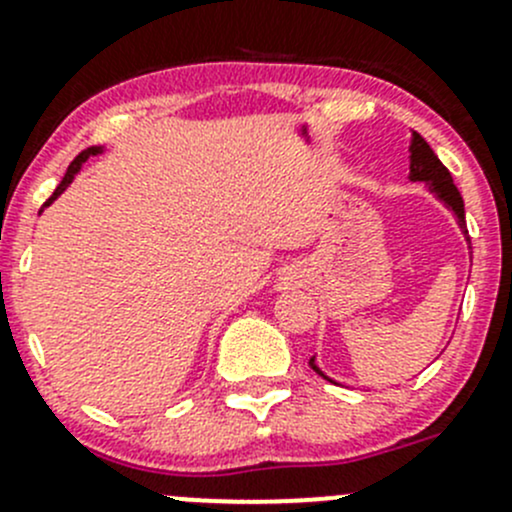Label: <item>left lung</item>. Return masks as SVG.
<instances>
[{"mask_svg": "<svg viewBox=\"0 0 512 512\" xmlns=\"http://www.w3.org/2000/svg\"><path fill=\"white\" fill-rule=\"evenodd\" d=\"M411 180H423V183L431 188V193H436L438 198L443 200V203L448 205V208L456 213L458 218V225L463 227V232L468 235L466 230V210H463V198L461 193H458V188L453 185V178L451 173H448L446 165L438 160L436 153L431 151V146H428L426 141H423L418 133H414V143H411ZM468 242H471V237H468ZM312 364L314 371H319L317 366H314V359L309 361ZM322 374V371H319Z\"/></svg>", "mask_w": 512, "mask_h": 512, "instance_id": "8db88e82", "label": "left lung"}]
</instances>
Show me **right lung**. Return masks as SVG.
<instances>
[{"label":"right lung","instance_id":"1","mask_svg":"<svg viewBox=\"0 0 512 512\" xmlns=\"http://www.w3.org/2000/svg\"><path fill=\"white\" fill-rule=\"evenodd\" d=\"M96 153H98V148H86V151H81V153H79V156H76L74 160H71L69 170H66V175H64V178H61L59 188H56V190H54V195H51V198H49V200H46V203H44V205L54 203V200H56V198H59V195H61V193H64V190H66V185H69V183H71V180H74V175H76V173H79V168H81V165H84V163H86V160H89V156H96Z\"/></svg>","mask_w":512,"mask_h":512}]
</instances>
